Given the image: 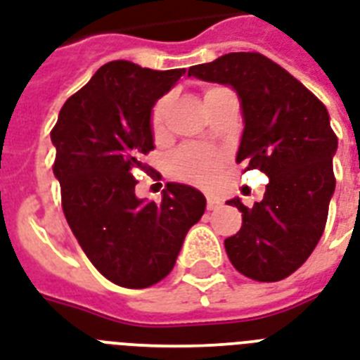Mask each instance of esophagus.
Instances as JSON below:
<instances>
[{
  "instance_id": "esophagus-1",
  "label": "esophagus",
  "mask_w": 360,
  "mask_h": 360,
  "mask_svg": "<svg viewBox=\"0 0 360 360\" xmlns=\"http://www.w3.org/2000/svg\"><path fill=\"white\" fill-rule=\"evenodd\" d=\"M216 206H218V202L214 199V195H206V208H208V210H214Z\"/></svg>"
}]
</instances>
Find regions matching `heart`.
<instances>
[{"mask_svg": "<svg viewBox=\"0 0 360 360\" xmlns=\"http://www.w3.org/2000/svg\"><path fill=\"white\" fill-rule=\"evenodd\" d=\"M216 90H219V88H212V90L206 91V96ZM167 105H169V101H167V97H163L152 108V131L155 135H161L163 127H165ZM224 154H219L216 150L199 146V144H189L172 155V171L176 176L191 184L210 186L218 178L219 171L224 167Z\"/></svg>", "mask_w": 360, "mask_h": 360, "instance_id": "obj_1", "label": "heart"}]
</instances>
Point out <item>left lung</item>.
<instances>
[{
	"label": "left lung",
	"instance_id": "obj_1",
	"mask_svg": "<svg viewBox=\"0 0 360 360\" xmlns=\"http://www.w3.org/2000/svg\"><path fill=\"white\" fill-rule=\"evenodd\" d=\"M188 77L231 86L240 99L244 131L236 163L269 176L261 202L242 212V227L225 240L240 274L257 281L291 276L321 238L334 193L338 139L325 105L283 67L257 52H231L189 67Z\"/></svg>",
	"mask_w": 360,
	"mask_h": 360
}]
</instances>
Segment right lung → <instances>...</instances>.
<instances>
[{"mask_svg": "<svg viewBox=\"0 0 360 360\" xmlns=\"http://www.w3.org/2000/svg\"><path fill=\"white\" fill-rule=\"evenodd\" d=\"M186 69L105 63L61 107L50 133L61 206L86 257L107 280L144 289L172 270L184 238L205 214L199 189L169 182L161 202L139 199L133 167L154 150L152 108Z\"/></svg>", "mask_w": 360, "mask_h": 360, "instance_id": "add662e5", "label": "right lung"}]
</instances>
